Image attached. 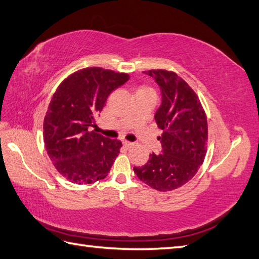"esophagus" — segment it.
<instances>
[{
	"mask_svg": "<svg viewBox=\"0 0 259 259\" xmlns=\"http://www.w3.org/2000/svg\"><path fill=\"white\" fill-rule=\"evenodd\" d=\"M122 144H123L124 147L128 148V149H129V148H131V147H134V145H135L134 142H130V141H123Z\"/></svg>",
	"mask_w": 259,
	"mask_h": 259,
	"instance_id": "1",
	"label": "esophagus"
}]
</instances>
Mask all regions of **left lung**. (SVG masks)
I'll return each instance as SVG.
<instances>
[{
  "mask_svg": "<svg viewBox=\"0 0 259 259\" xmlns=\"http://www.w3.org/2000/svg\"><path fill=\"white\" fill-rule=\"evenodd\" d=\"M144 73L153 78L161 93L155 120L163 133L162 150L151 153L145 166L134 167L141 181L160 191L177 189L197 174L206 153L207 118L194 90L183 79L166 70Z\"/></svg>",
  "mask_w": 259,
  "mask_h": 259,
  "instance_id": "obj_1",
  "label": "left lung"
}]
</instances>
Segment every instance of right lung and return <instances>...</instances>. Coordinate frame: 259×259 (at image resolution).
<instances>
[{"label": "right lung", "instance_id": "obj_1", "mask_svg": "<svg viewBox=\"0 0 259 259\" xmlns=\"http://www.w3.org/2000/svg\"><path fill=\"white\" fill-rule=\"evenodd\" d=\"M128 80L126 73L87 68L68 76L53 95L43 122V139L54 167L73 184L96 183L111 169L121 141L89 129L108 96Z\"/></svg>", "mask_w": 259, "mask_h": 259}]
</instances>
